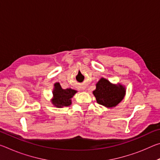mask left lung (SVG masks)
Returning <instances> with one entry per match:
<instances>
[{"label": "left lung", "mask_w": 160, "mask_h": 160, "mask_svg": "<svg viewBox=\"0 0 160 160\" xmlns=\"http://www.w3.org/2000/svg\"><path fill=\"white\" fill-rule=\"evenodd\" d=\"M98 104L107 108L116 107L121 102L126 94V88L121 84L114 85L109 80L102 78L96 84L93 91Z\"/></svg>", "instance_id": "8db88e82"}]
</instances>
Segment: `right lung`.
<instances>
[{
  "label": "right lung",
  "instance_id": "add662e5",
  "mask_svg": "<svg viewBox=\"0 0 160 160\" xmlns=\"http://www.w3.org/2000/svg\"><path fill=\"white\" fill-rule=\"evenodd\" d=\"M77 92L76 90L71 88L63 89L59 82L54 84V88L53 90V99L51 102L54 106L61 108L63 107H68L71 104V98Z\"/></svg>",
  "mask_w": 160,
  "mask_h": 160
}]
</instances>
